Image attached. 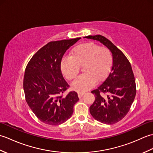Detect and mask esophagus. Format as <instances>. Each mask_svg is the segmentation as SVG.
<instances>
[{"instance_id":"34e87169","label":"esophagus","mask_w":153,"mask_h":153,"mask_svg":"<svg viewBox=\"0 0 153 153\" xmlns=\"http://www.w3.org/2000/svg\"><path fill=\"white\" fill-rule=\"evenodd\" d=\"M77 95H78L79 98H82V97H83V95H84V93H77Z\"/></svg>"}]
</instances>
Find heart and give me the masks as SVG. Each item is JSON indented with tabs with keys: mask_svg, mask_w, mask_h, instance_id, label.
Wrapping results in <instances>:
<instances>
[{
	"mask_svg": "<svg viewBox=\"0 0 153 153\" xmlns=\"http://www.w3.org/2000/svg\"><path fill=\"white\" fill-rule=\"evenodd\" d=\"M112 54L107 47H100L93 42L77 45L71 52V56L64 57L61 70L68 79L73 80L78 75L80 67L84 74L73 82L71 88L84 93L91 89L97 82L105 79L112 65Z\"/></svg>",
	"mask_w": 153,
	"mask_h": 153,
	"instance_id": "obj_1",
	"label": "heart"
}]
</instances>
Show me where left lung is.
I'll list each match as a JSON object with an SVG mask.
<instances>
[{"label": "left lung", "mask_w": 153, "mask_h": 153, "mask_svg": "<svg viewBox=\"0 0 153 153\" xmlns=\"http://www.w3.org/2000/svg\"><path fill=\"white\" fill-rule=\"evenodd\" d=\"M85 37L100 41L112 53L111 71L105 82L91 91L95 99L89 111L97 121L114 124L124 118L135 97V80L131 64L108 39L100 35Z\"/></svg>", "instance_id": "8db88e82"}]
</instances>
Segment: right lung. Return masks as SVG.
<instances>
[{"instance_id":"1","label":"right lung","mask_w":153,"mask_h":153,"mask_svg":"<svg viewBox=\"0 0 153 153\" xmlns=\"http://www.w3.org/2000/svg\"><path fill=\"white\" fill-rule=\"evenodd\" d=\"M80 39L49 42L32 56L25 68V100L37 118L47 124L57 126L67 121L79 100L76 91L63 96L70 85L60 66L64 53Z\"/></svg>"}]
</instances>
